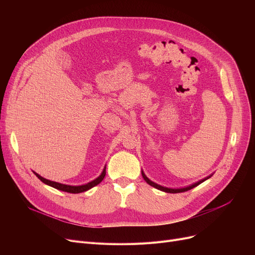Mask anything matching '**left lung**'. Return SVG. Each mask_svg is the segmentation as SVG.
Wrapping results in <instances>:
<instances>
[{"instance_id":"left-lung-1","label":"left lung","mask_w":255,"mask_h":255,"mask_svg":"<svg viewBox=\"0 0 255 255\" xmlns=\"http://www.w3.org/2000/svg\"><path fill=\"white\" fill-rule=\"evenodd\" d=\"M141 175H142V178L144 179V181H145L146 183H148L149 185L153 186L154 188H156V189H159V190L164 191V192H167V193H180V192L188 191V190H190V189L194 188V187L198 186L199 184H202L203 182H205L206 180H208L209 178H211V177H212V175H211V176H209V177H207V178H205V179H203V180H200V181H198V182H196V183H194V184H192V185H190V186L184 187V188H167V187H163V186H161V185H158V184H156V183L152 182L150 179L146 178V176L144 175L142 170H141Z\"/></svg>"}]
</instances>
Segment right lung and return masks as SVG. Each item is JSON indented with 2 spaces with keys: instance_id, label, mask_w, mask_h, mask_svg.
<instances>
[{
  "instance_id": "obj_1",
  "label": "right lung",
  "mask_w": 255,
  "mask_h": 255,
  "mask_svg": "<svg viewBox=\"0 0 255 255\" xmlns=\"http://www.w3.org/2000/svg\"><path fill=\"white\" fill-rule=\"evenodd\" d=\"M105 169H106V167L104 166V168H103V170H102V172H101V175H100L97 179L93 180V181H91V182H89V183H87V184H85V185H79V186L65 185V184H61V183H58V182L49 181V180H47V179H44L43 177H41L40 175H38L37 172H35V171H33V172L35 173L36 177H37L40 181L43 182L44 184H46V185H48V186L53 187V188H56V189H58V190L65 191V192H69V193H80V192H85V191H87V190L93 188L94 186H96V185H98L99 183H101V181H102V180L104 179V177H105V173H106V170H105Z\"/></svg>"
}]
</instances>
